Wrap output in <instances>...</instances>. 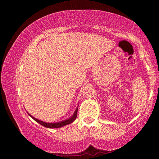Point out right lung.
I'll return each instance as SVG.
<instances>
[{"instance_id":"add662e5","label":"right lung","mask_w":159,"mask_h":159,"mask_svg":"<svg viewBox=\"0 0 159 159\" xmlns=\"http://www.w3.org/2000/svg\"><path fill=\"white\" fill-rule=\"evenodd\" d=\"M77 110H78V108H76L75 113H74L72 116L71 117H69V119H66V120H64L62 121H60V122H56V123H47V122H45V121H40L39 120V119L34 118L32 116V115H30L29 113H28V114L30 115V116L32 117V119H34V121H36L37 122L40 124V125L44 126V127H47V128H58V127H64L65 125H69V124L72 123L75 120L76 118H77Z\"/></svg>"}]
</instances>
